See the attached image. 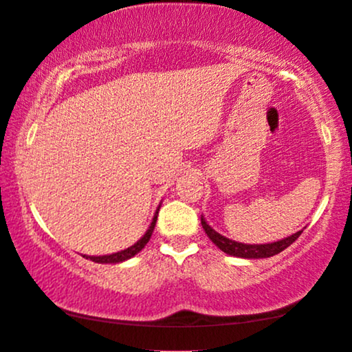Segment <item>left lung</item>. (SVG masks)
<instances>
[{"instance_id": "8db88e82", "label": "left lung", "mask_w": 352, "mask_h": 352, "mask_svg": "<svg viewBox=\"0 0 352 352\" xmlns=\"http://www.w3.org/2000/svg\"><path fill=\"white\" fill-rule=\"evenodd\" d=\"M201 226L203 230L206 232V235L210 236L211 241L216 244V246L221 249L222 252L228 254V256H235V257H241V258H267V257H273L279 254L284 249L289 248L295 239H297L300 235H302L303 230H300L294 235H290L287 238L279 239V241L274 243H267V244H244V243H238L235 239H230L227 236L217 233L214 228L206 222V219L201 216Z\"/></svg>"}]
</instances>
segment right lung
<instances>
[{
    "instance_id": "right-lung-1",
    "label": "right lung",
    "mask_w": 352,
    "mask_h": 352,
    "mask_svg": "<svg viewBox=\"0 0 352 352\" xmlns=\"http://www.w3.org/2000/svg\"><path fill=\"white\" fill-rule=\"evenodd\" d=\"M159 210H160V205H159V208H157L154 217H152V222H151L149 228H147V232L138 239V241L133 244V246L126 248V249H124V251L108 254V256H84V257L90 258V261L95 262V263H120V262L129 261V258H131V257H135L136 254H138L141 249L144 248L147 243H149V239L152 236V232H154L155 222H157V216H159Z\"/></svg>"
}]
</instances>
